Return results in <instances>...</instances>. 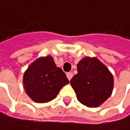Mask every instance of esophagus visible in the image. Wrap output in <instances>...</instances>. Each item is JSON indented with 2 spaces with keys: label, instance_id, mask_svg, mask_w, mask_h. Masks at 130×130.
Returning <instances> with one entry per match:
<instances>
[{
  "label": "esophagus",
  "instance_id": "1",
  "mask_svg": "<svg viewBox=\"0 0 130 130\" xmlns=\"http://www.w3.org/2000/svg\"><path fill=\"white\" fill-rule=\"evenodd\" d=\"M72 76H73V74L72 73V72H68L67 73V77H68V79L70 80L72 78Z\"/></svg>",
  "mask_w": 130,
  "mask_h": 130
}]
</instances>
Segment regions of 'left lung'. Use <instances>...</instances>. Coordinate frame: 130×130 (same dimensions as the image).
Segmentation results:
<instances>
[{
    "label": "left lung",
    "mask_w": 130,
    "mask_h": 130,
    "mask_svg": "<svg viewBox=\"0 0 130 130\" xmlns=\"http://www.w3.org/2000/svg\"><path fill=\"white\" fill-rule=\"evenodd\" d=\"M77 72L70 84L80 103L88 107H97L111 95L113 75L96 57L82 58L77 64Z\"/></svg>",
    "instance_id": "1"
}]
</instances>
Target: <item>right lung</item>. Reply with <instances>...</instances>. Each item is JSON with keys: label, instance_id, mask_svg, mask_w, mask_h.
<instances>
[{"label": "right lung", "instance_id": "obj_1", "mask_svg": "<svg viewBox=\"0 0 130 130\" xmlns=\"http://www.w3.org/2000/svg\"><path fill=\"white\" fill-rule=\"evenodd\" d=\"M23 89L35 103H48L69 83L62 70L56 67L52 56L40 57L23 74Z\"/></svg>", "mask_w": 130, "mask_h": 130}]
</instances>
